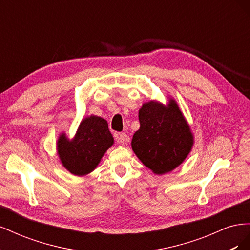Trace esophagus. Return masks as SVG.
Returning a JSON list of instances; mask_svg holds the SVG:
<instances>
[{"mask_svg":"<svg viewBox=\"0 0 250 250\" xmlns=\"http://www.w3.org/2000/svg\"><path fill=\"white\" fill-rule=\"evenodd\" d=\"M129 141H130V138L128 137V135L126 133H124V132L119 133L117 135V142L119 144H121V145H125V144H127Z\"/></svg>","mask_w":250,"mask_h":250,"instance_id":"1","label":"esophagus"}]
</instances>
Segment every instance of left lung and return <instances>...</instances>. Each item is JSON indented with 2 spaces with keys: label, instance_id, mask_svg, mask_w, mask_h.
Masks as SVG:
<instances>
[{
  "label": "left lung",
  "instance_id": "left-lung-1",
  "mask_svg": "<svg viewBox=\"0 0 250 250\" xmlns=\"http://www.w3.org/2000/svg\"><path fill=\"white\" fill-rule=\"evenodd\" d=\"M140 129L131 141L133 152L155 174L171 172L191 152L194 137L176 101L143 104L139 110Z\"/></svg>",
  "mask_w": 250,
  "mask_h": 250
}]
</instances>
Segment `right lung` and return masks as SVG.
Segmentation results:
<instances>
[{
	"label": "right lung",
	"mask_w": 250,
	"mask_h": 250,
	"mask_svg": "<svg viewBox=\"0 0 250 250\" xmlns=\"http://www.w3.org/2000/svg\"><path fill=\"white\" fill-rule=\"evenodd\" d=\"M113 145V138L107 121L89 116L81 121L72 140L62 133L57 140V153L63 167L74 175L84 176L96 169L107 149Z\"/></svg>",
	"instance_id": "obj_1"
}]
</instances>
